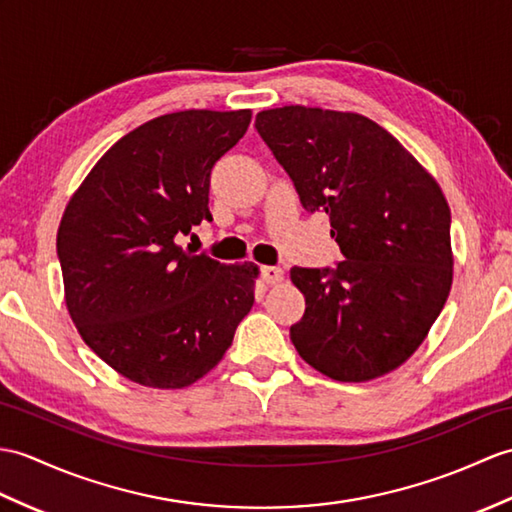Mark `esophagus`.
Listing matches in <instances>:
<instances>
[{
	"label": "esophagus",
	"instance_id": "esophagus-1",
	"mask_svg": "<svg viewBox=\"0 0 512 512\" xmlns=\"http://www.w3.org/2000/svg\"><path fill=\"white\" fill-rule=\"evenodd\" d=\"M261 279H264L268 285H277L283 281V270L277 266H264L261 268Z\"/></svg>",
	"mask_w": 512,
	"mask_h": 512
}]
</instances>
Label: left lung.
<instances>
[{
    "label": "left lung",
    "mask_w": 512,
    "mask_h": 512,
    "mask_svg": "<svg viewBox=\"0 0 512 512\" xmlns=\"http://www.w3.org/2000/svg\"><path fill=\"white\" fill-rule=\"evenodd\" d=\"M255 128L307 211H325L344 261L290 270L305 314L301 358L336 382L395 371L421 347L454 281L451 213L436 178L386 128L351 111L288 104Z\"/></svg>",
    "instance_id": "8db88e82"
}]
</instances>
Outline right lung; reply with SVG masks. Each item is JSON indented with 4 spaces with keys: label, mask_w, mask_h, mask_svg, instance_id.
I'll return each mask as SVG.
<instances>
[{
    "label": "right lung",
    "mask_w": 512,
    "mask_h": 512,
    "mask_svg": "<svg viewBox=\"0 0 512 512\" xmlns=\"http://www.w3.org/2000/svg\"><path fill=\"white\" fill-rule=\"evenodd\" d=\"M248 124L251 109L154 117L102 154L63 211L67 312L87 347L139 386L205 377L255 303L253 261L227 266L176 244L211 220V168Z\"/></svg>",
    "instance_id": "add662e5"
}]
</instances>
